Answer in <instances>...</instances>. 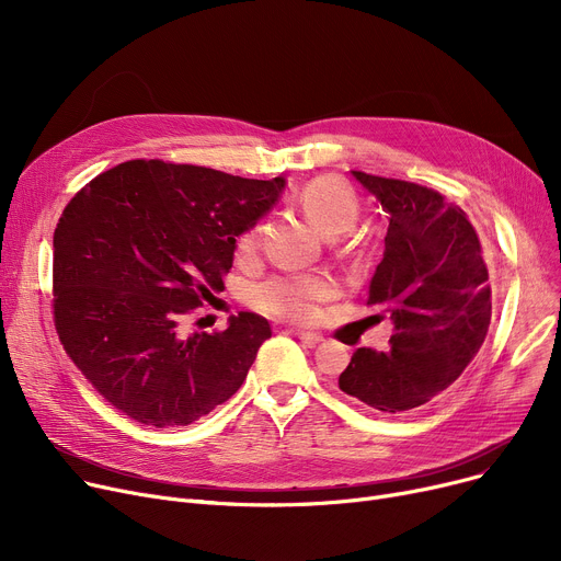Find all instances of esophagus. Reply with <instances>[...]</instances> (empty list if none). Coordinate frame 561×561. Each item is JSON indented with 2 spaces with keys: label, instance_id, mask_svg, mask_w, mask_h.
I'll list each match as a JSON object with an SVG mask.
<instances>
[{
  "label": "esophagus",
  "instance_id": "obj_1",
  "mask_svg": "<svg viewBox=\"0 0 561 561\" xmlns=\"http://www.w3.org/2000/svg\"><path fill=\"white\" fill-rule=\"evenodd\" d=\"M293 334H296L302 343H307V345H318L320 341H322V336L320 334H316V332H305V330H293Z\"/></svg>",
  "mask_w": 561,
  "mask_h": 561
}]
</instances>
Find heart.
I'll use <instances>...</instances> for the list:
<instances>
[{
  "instance_id": "heart-1",
  "label": "heart",
  "mask_w": 561,
  "mask_h": 561,
  "mask_svg": "<svg viewBox=\"0 0 561 561\" xmlns=\"http://www.w3.org/2000/svg\"><path fill=\"white\" fill-rule=\"evenodd\" d=\"M302 211L328 236H341L359 220V197L347 182L334 174H322L307 182L298 193ZM259 225L248 227L236 239V259L248 261L259 250ZM336 296V282L328 275H277L250 290V305L290 322H311L320 305Z\"/></svg>"
}]
</instances>
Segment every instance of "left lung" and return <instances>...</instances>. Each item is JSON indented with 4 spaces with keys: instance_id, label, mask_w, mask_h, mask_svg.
<instances>
[{
    "instance_id": "left-lung-1",
    "label": "left lung",
    "mask_w": 561,
    "mask_h": 561,
    "mask_svg": "<svg viewBox=\"0 0 561 561\" xmlns=\"http://www.w3.org/2000/svg\"><path fill=\"white\" fill-rule=\"evenodd\" d=\"M389 218L366 305L389 313L387 352L359 347L339 389L385 414L446 391L473 362L491 322V279L476 227L434 188L355 170Z\"/></svg>"
}]
</instances>
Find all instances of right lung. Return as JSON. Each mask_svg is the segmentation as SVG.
<instances>
[{
    "label": "right lung",
    "instance_id": "1",
    "mask_svg": "<svg viewBox=\"0 0 561 561\" xmlns=\"http://www.w3.org/2000/svg\"><path fill=\"white\" fill-rule=\"evenodd\" d=\"M282 186V176L134 159L68 202L54 229V328L111 407L184 427L241 389L268 320L241 311L214 334H184L182 322L225 290L236 239Z\"/></svg>",
    "mask_w": 561,
    "mask_h": 561
}]
</instances>
